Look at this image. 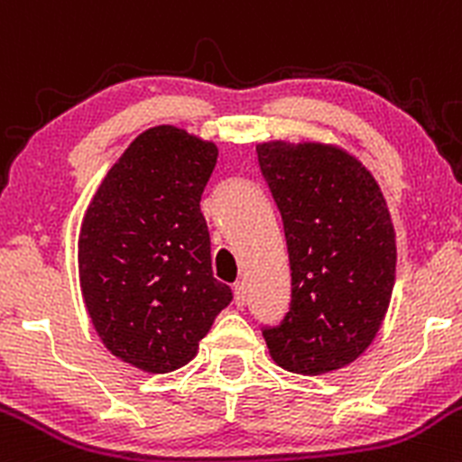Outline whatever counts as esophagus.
<instances>
[{
  "instance_id": "1",
  "label": "esophagus",
  "mask_w": 462,
  "mask_h": 462,
  "mask_svg": "<svg viewBox=\"0 0 462 462\" xmlns=\"http://www.w3.org/2000/svg\"><path fill=\"white\" fill-rule=\"evenodd\" d=\"M245 296H247V290H245L244 281L235 283V303L236 305H244L245 303Z\"/></svg>"
}]
</instances>
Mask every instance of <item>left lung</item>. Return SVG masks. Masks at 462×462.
Masks as SVG:
<instances>
[{
    "label": "left lung",
    "mask_w": 462,
    "mask_h": 462,
    "mask_svg": "<svg viewBox=\"0 0 462 462\" xmlns=\"http://www.w3.org/2000/svg\"><path fill=\"white\" fill-rule=\"evenodd\" d=\"M256 157L292 270L288 314L261 328L270 356L305 376L346 367L376 337L394 288V226L381 188L334 145L272 142Z\"/></svg>",
    "instance_id": "8db88e82"
}]
</instances>
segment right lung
I'll return each mask as SVG.
<instances>
[{"instance_id": "add662e5", "label": "right lung", "mask_w": 462, "mask_h": 462, "mask_svg": "<svg viewBox=\"0 0 462 462\" xmlns=\"http://www.w3.org/2000/svg\"><path fill=\"white\" fill-rule=\"evenodd\" d=\"M217 145L174 125L128 145L86 212L79 281L104 346L143 372L192 361L232 290L212 276L201 194Z\"/></svg>"}]
</instances>
